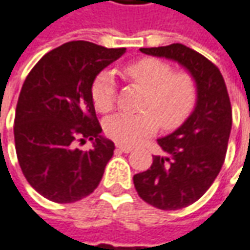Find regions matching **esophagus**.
Returning <instances> with one entry per match:
<instances>
[{
    "label": "esophagus",
    "mask_w": 250,
    "mask_h": 250,
    "mask_svg": "<svg viewBox=\"0 0 250 250\" xmlns=\"http://www.w3.org/2000/svg\"><path fill=\"white\" fill-rule=\"evenodd\" d=\"M117 149L119 151H122V152H125V154H128V152H131L133 151V148L131 146H122V144H117Z\"/></svg>",
    "instance_id": "34e87169"
}]
</instances>
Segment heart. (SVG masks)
<instances>
[{
    "label": "heart",
    "mask_w": 250,
    "mask_h": 250,
    "mask_svg": "<svg viewBox=\"0 0 250 250\" xmlns=\"http://www.w3.org/2000/svg\"><path fill=\"white\" fill-rule=\"evenodd\" d=\"M125 77L144 89L137 113H119L104 122L109 138L122 146H136L152 136L158 125L175 128L188 117L197 101V82L188 71H173L167 61L146 57L125 65ZM92 101L101 113L116 102V81L109 71L101 72L92 85Z\"/></svg>",
    "instance_id": "b5f03b06"
}]
</instances>
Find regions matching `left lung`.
<instances>
[{"mask_svg": "<svg viewBox=\"0 0 250 250\" xmlns=\"http://www.w3.org/2000/svg\"><path fill=\"white\" fill-rule=\"evenodd\" d=\"M179 62L197 82L194 110L173 133L158 138L165 152L154 155L146 172L134 175L143 200L159 210H179L197 201L218 176L232 127V109L217 65L185 44L140 49Z\"/></svg>", "mask_w": 250, "mask_h": 250, "instance_id": "8db88e82", "label": "left lung"}]
</instances>
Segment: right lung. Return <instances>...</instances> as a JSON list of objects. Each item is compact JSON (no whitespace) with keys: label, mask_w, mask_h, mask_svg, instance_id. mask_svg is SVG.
I'll return each mask as SVG.
<instances>
[{"label":"right lung","mask_w":250,"mask_h":250,"mask_svg":"<svg viewBox=\"0 0 250 250\" xmlns=\"http://www.w3.org/2000/svg\"><path fill=\"white\" fill-rule=\"evenodd\" d=\"M125 49L68 42L44 54L22 85L15 113V149L29 185L54 203L89 196L113 157V141L101 136L92 101L96 75ZM91 139L82 151L75 141Z\"/></svg>","instance_id":"1"}]
</instances>
